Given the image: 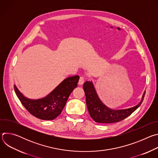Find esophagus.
<instances>
[{
	"label": "esophagus",
	"mask_w": 158,
	"mask_h": 158,
	"mask_svg": "<svg viewBox=\"0 0 158 158\" xmlns=\"http://www.w3.org/2000/svg\"><path fill=\"white\" fill-rule=\"evenodd\" d=\"M85 81V78L84 77H81L79 80V85H82Z\"/></svg>",
	"instance_id": "esophagus-1"
}]
</instances>
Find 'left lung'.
Here are the masks:
<instances>
[{
  "mask_svg": "<svg viewBox=\"0 0 158 158\" xmlns=\"http://www.w3.org/2000/svg\"><path fill=\"white\" fill-rule=\"evenodd\" d=\"M83 88L89 115L98 123H113L124 119L141 106L145 95L144 92L139 103L134 107L124 109H112L101 101L92 81L85 82Z\"/></svg>",
  "mask_w": 158,
  "mask_h": 158,
  "instance_id": "obj_1",
  "label": "left lung"
}]
</instances>
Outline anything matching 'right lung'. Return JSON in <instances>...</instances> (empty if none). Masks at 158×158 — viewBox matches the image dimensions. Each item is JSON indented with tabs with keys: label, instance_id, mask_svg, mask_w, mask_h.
I'll list each match as a JSON object with an SVG mask.
<instances>
[{
	"label": "right lung",
	"instance_id": "obj_1",
	"mask_svg": "<svg viewBox=\"0 0 158 158\" xmlns=\"http://www.w3.org/2000/svg\"><path fill=\"white\" fill-rule=\"evenodd\" d=\"M79 76L62 81L46 97L29 99L22 94L14 85L15 93L25 108L34 116L42 120H53L60 114L69 96L77 86Z\"/></svg>",
	"mask_w": 158,
	"mask_h": 158
}]
</instances>
